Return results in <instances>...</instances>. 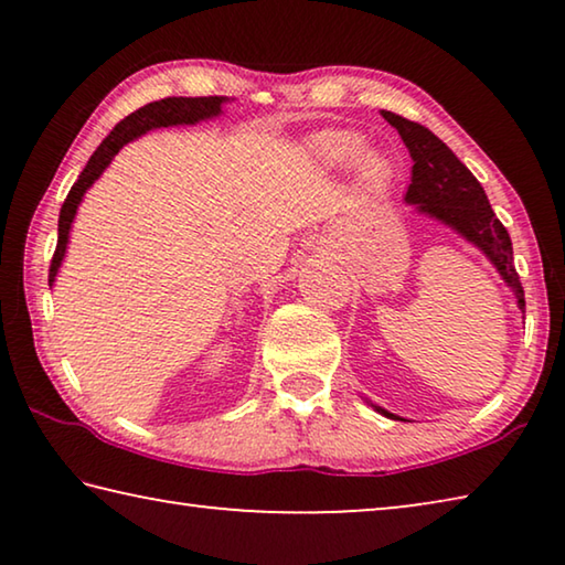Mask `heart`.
I'll return each mask as SVG.
<instances>
[{"mask_svg":"<svg viewBox=\"0 0 565 565\" xmlns=\"http://www.w3.org/2000/svg\"><path fill=\"white\" fill-rule=\"evenodd\" d=\"M311 151L321 164L347 167L363 151V137L356 131H323L313 139ZM359 171L366 184H381L388 177V164L376 151H369L359 159Z\"/></svg>","mask_w":565,"mask_h":565,"instance_id":"obj_1","label":"heart"}]
</instances>
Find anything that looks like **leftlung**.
<instances>
[{
    "instance_id": "1",
    "label": "left lung",
    "mask_w": 565,
    "mask_h": 565,
    "mask_svg": "<svg viewBox=\"0 0 565 565\" xmlns=\"http://www.w3.org/2000/svg\"><path fill=\"white\" fill-rule=\"evenodd\" d=\"M381 117L401 134L411 159H414L406 202L416 204L418 212L456 228L458 234L481 248L499 269L503 281L511 286L515 299H519V309L523 311L525 299L521 279L513 266L511 236L499 222V216L493 214L489 196L478 184V179L424 124L408 121L394 111H381ZM381 414H386V411H381Z\"/></svg>"
}]
</instances>
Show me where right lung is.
I'll use <instances>...</instances> for the list:
<instances>
[{"instance_id": "1", "label": "right lung", "mask_w": 565, "mask_h": 565, "mask_svg": "<svg viewBox=\"0 0 565 565\" xmlns=\"http://www.w3.org/2000/svg\"><path fill=\"white\" fill-rule=\"evenodd\" d=\"M226 97H167L159 102L145 104V107L131 111L129 117H124L117 127L109 131V137L102 141L94 151L92 159L87 161V167L79 174V179L74 181V186L66 194L62 212H60V238H56V248L52 256V266H50V286L54 281L56 271H60V264L64 259L66 252V242H70V228L74 222L76 206H79L84 191H87L94 179H99L104 169L109 167V161L114 154L127 145V141L141 137V134L157 127H177V124H194L202 119H212L216 114H222V104Z\"/></svg>"}]
</instances>
